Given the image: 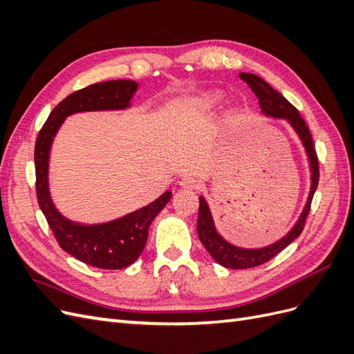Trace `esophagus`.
<instances>
[{
  "instance_id": "esophagus-1",
  "label": "esophagus",
  "mask_w": 354,
  "mask_h": 354,
  "mask_svg": "<svg viewBox=\"0 0 354 354\" xmlns=\"http://www.w3.org/2000/svg\"><path fill=\"white\" fill-rule=\"evenodd\" d=\"M180 186L187 190H196L199 189V180L194 176H185L180 180Z\"/></svg>"
}]
</instances>
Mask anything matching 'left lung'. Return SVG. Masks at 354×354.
I'll use <instances>...</instances> for the list:
<instances>
[{"mask_svg":"<svg viewBox=\"0 0 354 354\" xmlns=\"http://www.w3.org/2000/svg\"><path fill=\"white\" fill-rule=\"evenodd\" d=\"M241 78L250 85V88L255 93L257 97H259L260 108L266 115L288 120L289 124L294 127V130L298 133L303 145L306 146V151L310 159V167H312V189H310V195L301 217L298 218L294 229L281 241H277L276 243L260 250H242L224 241L216 232L209 208L207 205L205 199L201 196L199 216H198L199 241L202 242L203 246H205V250L209 252L212 259L218 264L227 267V269H251V267L261 266L269 260H272L273 257H276L294 239H297L299 236V233H301L304 229L306 218L310 212V207H312V199L316 192V187L319 185V159L313 146V138H312V134H310L306 121L303 120L301 115L298 113L295 106L289 103L279 91H276L263 78L257 77V75L242 72Z\"/></svg>","mask_w":354,"mask_h":354,"instance_id":"8db88e82","label":"left lung"}]
</instances>
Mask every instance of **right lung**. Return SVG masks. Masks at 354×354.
Listing matches in <instances>:
<instances>
[{
    "instance_id": "obj_1",
    "label": "right lung",
    "mask_w": 354,
    "mask_h": 354,
    "mask_svg": "<svg viewBox=\"0 0 354 354\" xmlns=\"http://www.w3.org/2000/svg\"><path fill=\"white\" fill-rule=\"evenodd\" d=\"M137 82L104 81L78 90L63 99L51 111L42 125L35 143V190L41 211L44 212L50 229L62 250L80 261L99 269H124L133 264L145 250L149 226L171 199L167 190L149 205L127 216L103 224L72 223L53 205L48 192V155L53 137L56 136L65 118L84 111L124 109L130 103Z\"/></svg>"
}]
</instances>
